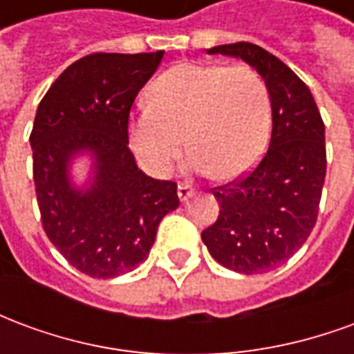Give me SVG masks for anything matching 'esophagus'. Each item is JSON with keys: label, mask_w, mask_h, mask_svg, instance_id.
<instances>
[{"label": "esophagus", "mask_w": 354, "mask_h": 354, "mask_svg": "<svg viewBox=\"0 0 354 354\" xmlns=\"http://www.w3.org/2000/svg\"><path fill=\"white\" fill-rule=\"evenodd\" d=\"M193 187H189L187 184H180L178 185V197H180V201L182 203H187V201L192 199L193 197Z\"/></svg>", "instance_id": "1"}]
</instances>
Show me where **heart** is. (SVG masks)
<instances>
[{"label": "heart", "mask_w": 354, "mask_h": 354, "mask_svg": "<svg viewBox=\"0 0 354 354\" xmlns=\"http://www.w3.org/2000/svg\"><path fill=\"white\" fill-rule=\"evenodd\" d=\"M269 132L271 96L254 68L180 62L149 85L147 106L129 124V144L149 172L165 176L185 134L193 172L235 180L260 161Z\"/></svg>", "instance_id": "obj_1"}]
</instances>
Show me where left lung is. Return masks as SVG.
Wrapping results in <instances>:
<instances>
[{
    "label": "left lung",
    "instance_id": "left-lung-1",
    "mask_svg": "<svg viewBox=\"0 0 354 354\" xmlns=\"http://www.w3.org/2000/svg\"><path fill=\"white\" fill-rule=\"evenodd\" d=\"M207 53L241 58L260 73L271 96L273 131L248 176L212 189L220 216L201 239L231 271L266 273L292 258L315 227L326 176L324 123L309 87L266 49L239 41Z\"/></svg>",
    "mask_w": 354,
    "mask_h": 354
}]
</instances>
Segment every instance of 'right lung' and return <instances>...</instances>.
Segmentation results:
<instances>
[{"label":"right lung","instance_id":"1","mask_svg":"<svg viewBox=\"0 0 354 354\" xmlns=\"http://www.w3.org/2000/svg\"><path fill=\"white\" fill-rule=\"evenodd\" d=\"M162 55L80 58L58 75L35 113L30 144L43 230L93 279H113L147 260L159 223L180 205L178 185L144 174L129 149L132 102ZM80 156L91 159L83 186L71 178Z\"/></svg>","mask_w":354,"mask_h":354}]
</instances>
